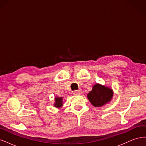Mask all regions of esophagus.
<instances>
[{
    "label": "esophagus",
    "instance_id": "34e87169",
    "mask_svg": "<svg viewBox=\"0 0 146 146\" xmlns=\"http://www.w3.org/2000/svg\"><path fill=\"white\" fill-rule=\"evenodd\" d=\"M73 94L74 95H80L82 94V91L80 90H75L74 91Z\"/></svg>",
    "mask_w": 146,
    "mask_h": 146
}]
</instances>
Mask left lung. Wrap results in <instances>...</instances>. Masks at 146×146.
Listing matches in <instances>:
<instances>
[{"label":"left lung","mask_w":146,"mask_h":146,"mask_svg":"<svg viewBox=\"0 0 146 146\" xmlns=\"http://www.w3.org/2000/svg\"><path fill=\"white\" fill-rule=\"evenodd\" d=\"M113 96L112 89L96 83L87 97L91 104L96 107H100L111 101Z\"/></svg>","instance_id":"1"}]
</instances>
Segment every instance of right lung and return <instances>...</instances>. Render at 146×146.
Returning a JSON list of instances; mask_svg holds the SVG:
<instances>
[{
    "instance_id": "right-lung-1",
    "label": "right lung",
    "mask_w": 146,
    "mask_h": 146,
    "mask_svg": "<svg viewBox=\"0 0 146 146\" xmlns=\"http://www.w3.org/2000/svg\"><path fill=\"white\" fill-rule=\"evenodd\" d=\"M63 98H58V97H55V102L54 103V107L56 108H60L63 106Z\"/></svg>"
}]
</instances>
